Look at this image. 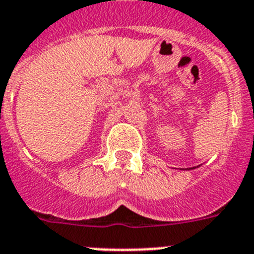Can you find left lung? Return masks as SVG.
I'll list each match as a JSON object with an SVG mask.
<instances>
[{
	"label": "left lung",
	"mask_w": 254,
	"mask_h": 254,
	"mask_svg": "<svg viewBox=\"0 0 254 254\" xmlns=\"http://www.w3.org/2000/svg\"><path fill=\"white\" fill-rule=\"evenodd\" d=\"M191 169H194V167H191Z\"/></svg>",
	"instance_id": "1"
}]
</instances>
